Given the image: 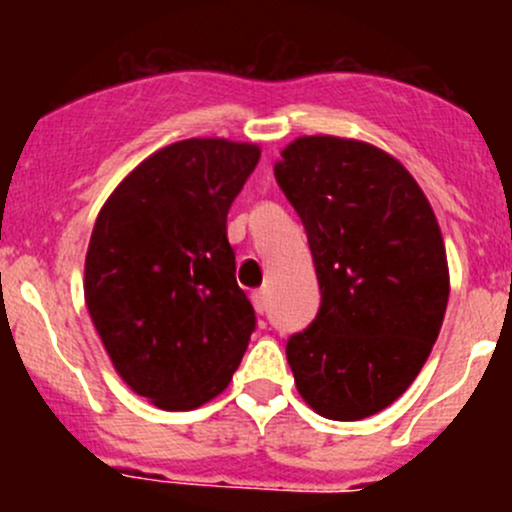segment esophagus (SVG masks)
Here are the masks:
<instances>
[{
  "instance_id": "obj_1",
  "label": "esophagus",
  "mask_w": 512,
  "mask_h": 512,
  "mask_svg": "<svg viewBox=\"0 0 512 512\" xmlns=\"http://www.w3.org/2000/svg\"><path fill=\"white\" fill-rule=\"evenodd\" d=\"M250 299H252V307L257 309V312H265L267 309V294H265V289H255V292L250 294Z\"/></svg>"
}]
</instances>
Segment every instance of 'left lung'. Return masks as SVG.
<instances>
[{"label": "left lung", "mask_w": 512, "mask_h": 512, "mask_svg": "<svg viewBox=\"0 0 512 512\" xmlns=\"http://www.w3.org/2000/svg\"><path fill=\"white\" fill-rule=\"evenodd\" d=\"M307 230L317 317L287 342L302 399L359 421L394 404L426 364L448 304L441 227L409 170L369 143L302 136L275 165Z\"/></svg>", "instance_id": "left-lung-1"}]
</instances>
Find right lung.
I'll list each match as a JSON object with an SVG mask.
<instances>
[{
	"instance_id": "obj_1",
	"label": "right lung",
	"mask_w": 512,
	"mask_h": 512,
	"mask_svg": "<svg viewBox=\"0 0 512 512\" xmlns=\"http://www.w3.org/2000/svg\"><path fill=\"white\" fill-rule=\"evenodd\" d=\"M257 160L252 143H170L121 180L96 218L86 307L113 369L158 409L190 411L223 394L255 332L227 210Z\"/></svg>"
}]
</instances>
